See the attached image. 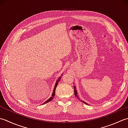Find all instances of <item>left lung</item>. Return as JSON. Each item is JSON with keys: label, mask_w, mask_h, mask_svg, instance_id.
I'll return each mask as SVG.
<instances>
[{"label": "left lung", "mask_w": 128, "mask_h": 128, "mask_svg": "<svg viewBox=\"0 0 128 128\" xmlns=\"http://www.w3.org/2000/svg\"><path fill=\"white\" fill-rule=\"evenodd\" d=\"M74 95H75V96L76 97H77L78 98V96H77V91H76V88H75V87H74ZM82 102H83V103H84L86 104H87V103H86V102H84V101H82V100H81Z\"/></svg>", "instance_id": "1"}]
</instances>
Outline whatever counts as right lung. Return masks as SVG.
I'll list each match as a JSON object with an SVG mask.
<instances>
[{
  "label": "right lung",
  "mask_w": 128,
  "mask_h": 128,
  "mask_svg": "<svg viewBox=\"0 0 128 128\" xmlns=\"http://www.w3.org/2000/svg\"><path fill=\"white\" fill-rule=\"evenodd\" d=\"M61 77H59V78L56 81V84H55V86H54V91H53V93H52V96L48 100H46L45 103H44V104H45V103H48V102H50L52 100V99L54 98V96H55V90H56V87H57V84H58V82H60V80H61Z\"/></svg>",
  "instance_id": "right-lung-1"
}]
</instances>
